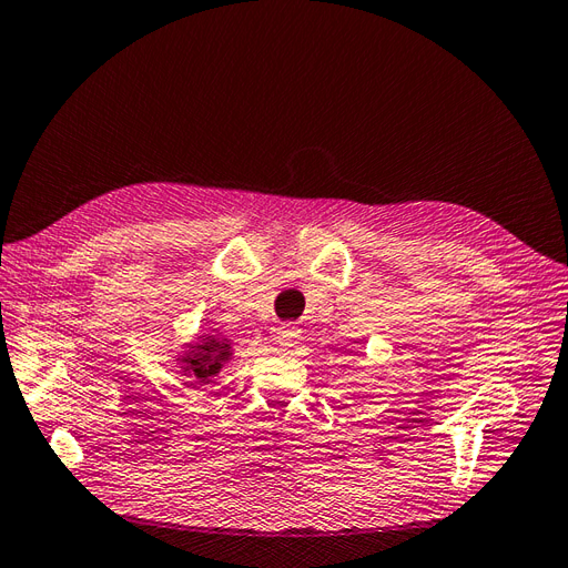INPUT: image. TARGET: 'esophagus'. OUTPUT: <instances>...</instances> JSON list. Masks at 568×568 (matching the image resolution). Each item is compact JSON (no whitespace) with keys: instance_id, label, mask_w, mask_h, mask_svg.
Masks as SVG:
<instances>
[{"instance_id":"esophagus-1","label":"esophagus","mask_w":568,"mask_h":568,"mask_svg":"<svg viewBox=\"0 0 568 568\" xmlns=\"http://www.w3.org/2000/svg\"><path fill=\"white\" fill-rule=\"evenodd\" d=\"M300 338H302V331L295 324H283L278 328V343H281V347H285V351L295 347L300 343Z\"/></svg>"}]
</instances>
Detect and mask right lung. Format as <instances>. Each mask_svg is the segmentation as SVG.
<instances>
[{
    "mask_svg": "<svg viewBox=\"0 0 568 568\" xmlns=\"http://www.w3.org/2000/svg\"><path fill=\"white\" fill-rule=\"evenodd\" d=\"M232 357V347L227 338L221 336H201L194 345H189V351L180 355L182 372L194 376L199 384H206L211 376L223 369L225 362Z\"/></svg>",
    "mask_w": 568,
    "mask_h": 568,
    "instance_id": "right-lung-1",
    "label": "right lung"
}]
</instances>
